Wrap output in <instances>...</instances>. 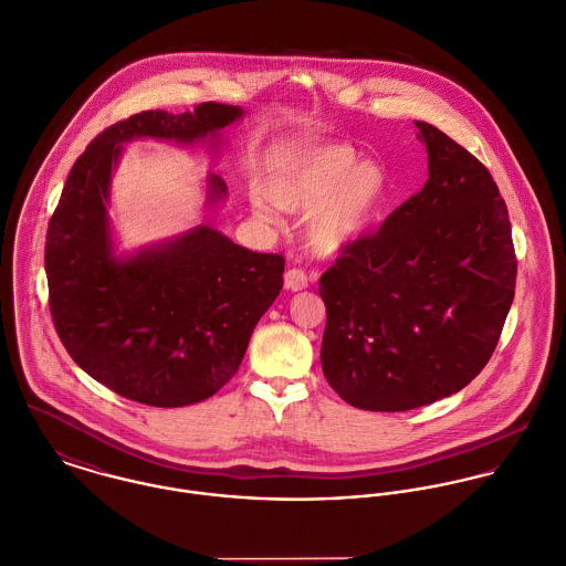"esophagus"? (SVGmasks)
<instances>
[{"instance_id": "34e87169", "label": "esophagus", "mask_w": 566, "mask_h": 566, "mask_svg": "<svg viewBox=\"0 0 566 566\" xmlns=\"http://www.w3.org/2000/svg\"><path fill=\"white\" fill-rule=\"evenodd\" d=\"M308 282H311V277L302 269H289L284 273V289L286 291H304V289H308Z\"/></svg>"}]
</instances>
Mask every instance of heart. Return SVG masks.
Masks as SVG:
<instances>
[{
	"instance_id": "b5f03b06",
	"label": "heart",
	"mask_w": 566,
	"mask_h": 566,
	"mask_svg": "<svg viewBox=\"0 0 566 566\" xmlns=\"http://www.w3.org/2000/svg\"><path fill=\"white\" fill-rule=\"evenodd\" d=\"M389 175L378 161H358L354 148L324 144L300 150L249 190V208L262 223L277 221V208L311 212L308 238L322 253H337L376 226L389 203Z\"/></svg>"
}]
</instances>
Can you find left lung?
<instances>
[{
	"label": "left lung",
	"instance_id": "left-lung-1",
	"mask_svg": "<svg viewBox=\"0 0 566 566\" xmlns=\"http://www.w3.org/2000/svg\"><path fill=\"white\" fill-rule=\"evenodd\" d=\"M424 188L322 275V367L365 411H409L463 389L490 360L516 286L507 208L488 168L416 122Z\"/></svg>",
	"mask_w": 566,
	"mask_h": 566
}]
</instances>
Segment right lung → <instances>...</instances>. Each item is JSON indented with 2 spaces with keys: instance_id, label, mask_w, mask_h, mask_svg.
Masks as SVG:
<instances>
[{
  "instance_id": "obj_1",
  "label": "right lung",
  "mask_w": 566,
  "mask_h": 566,
  "mask_svg": "<svg viewBox=\"0 0 566 566\" xmlns=\"http://www.w3.org/2000/svg\"><path fill=\"white\" fill-rule=\"evenodd\" d=\"M240 107L142 112L105 128L76 159L45 238L54 328L70 356L115 394L148 407L214 396L238 371L251 333L282 291L284 258L255 253L199 226L117 258L109 227L112 170L137 137L219 142ZM208 206L227 195L208 177Z\"/></svg>"
}]
</instances>
